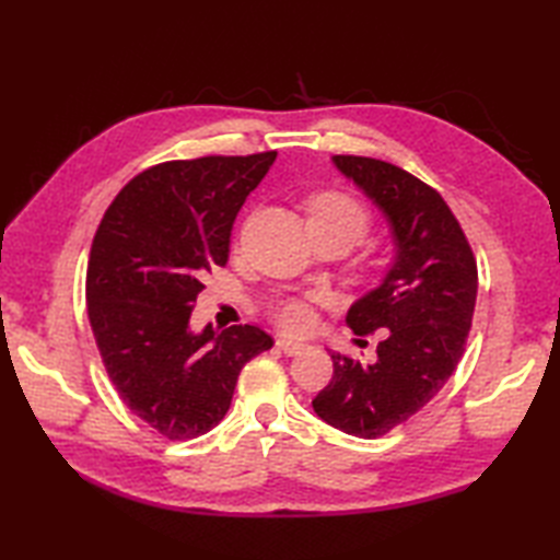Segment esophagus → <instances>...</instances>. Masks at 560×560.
I'll return each instance as SVG.
<instances>
[{
	"mask_svg": "<svg viewBox=\"0 0 560 560\" xmlns=\"http://www.w3.org/2000/svg\"><path fill=\"white\" fill-rule=\"evenodd\" d=\"M277 349L287 355H295L305 349L303 341H291V339H277Z\"/></svg>",
	"mask_w": 560,
	"mask_h": 560,
	"instance_id": "1",
	"label": "esophagus"
}]
</instances>
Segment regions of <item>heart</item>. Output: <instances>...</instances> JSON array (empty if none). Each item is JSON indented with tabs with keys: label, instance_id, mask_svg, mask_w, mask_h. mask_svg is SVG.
Instances as JSON below:
<instances>
[{
	"label": "heart",
	"instance_id": "obj_1",
	"mask_svg": "<svg viewBox=\"0 0 560 560\" xmlns=\"http://www.w3.org/2000/svg\"><path fill=\"white\" fill-rule=\"evenodd\" d=\"M307 221L315 237L337 235L349 245L359 243L371 231L373 211L351 192L343 189H325L307 199ZM277 323L287 331H305L313 325V311L303 299H289L277 307Z\"/></svg>",
	"mask_w": 560,
	"mask_h": 560
}]
</instances>
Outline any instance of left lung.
<instances>
[{"label": "left lung", "mask_w": 560, "mask_h": 560, "mask_svg": "<svg viewBox=\"0 0 560 560\" xmlns=\"http://www.w3.org/2000/svg\"><path fill=\"white\" fill-rule=\"evenodd\" d=\"M335 163L385 211L397 257L347 315L355 335L380 329L375 361L331 353L335 375L313 409L343 433L380 438L419 413L455 373L477 305V257L431 185L387 161L341 153Z\"/></svg>", "instance_id": "8db88e82"}]
</instances>
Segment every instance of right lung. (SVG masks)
I'll return each instance as SVG.
<instances>
[{
    "instance_id": "add662e5",
    "label": "right lung",
    "mask_w": 560,
    "mask_h": 560,
    "mask_svg": "<svg viewBox=\"0 0 560 560\" xmlns=\"http://www.w3.org/2000/svg\"><path fill=\"white\" fill-rule=\"evenodd\" d=\"M273 159L151 165L120 189L93 237L86 303L105 373L129 411L168 440L219 425L243 365L273 347L255 325L189 331L201 279L225 267L233 221Z\"/></svg>"
}]
</instances>
